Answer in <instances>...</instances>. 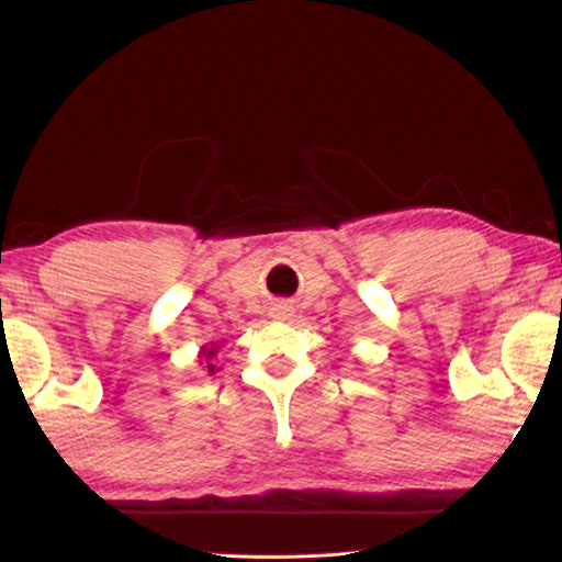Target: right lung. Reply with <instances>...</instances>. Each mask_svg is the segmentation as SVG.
I'll return each instance as SVG.
<instances>
[{
	"mask_svg": "<svg viewBox=\"0 0 562 562\" xmlns=\"http://www.w3.org/2000/svg\"><path fill=\"white\" fill-rule=\"evenodd\" d=\"M213 357H215V347H203V351H201V364H203V369L205 372H211V374H215V361H213Z\"/></svg>",
	"mask_w": 562,
	"mask_h": 562,
	"instance_id": "right-lung-1",
	"label": "right lung"
}]
</instances>
